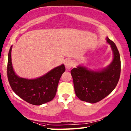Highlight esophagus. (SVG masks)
Instances as JSON below:
<instances>
[{"label": "esophagus", "mask_w": 131, "mask_h": 131, "mask_svg": "<svg viewBox=\"0 0 131 131\" xmlns=\"http://www.w3.org/2000/svg\"><path fill=\"white\" fill-rule=\"evenodd\" d=\"M64 65H65L67 70H69L73 67V65H74V62H73V60L68 59V60H67L64 61Z\"/></svg>", "instance_id": "obj_1"}]
</instances>
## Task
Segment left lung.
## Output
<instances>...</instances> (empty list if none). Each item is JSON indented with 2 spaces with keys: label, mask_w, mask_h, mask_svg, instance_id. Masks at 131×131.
<instances>
[{
  "label": "left lung",
  "mask_w": 131,
  "mask_h": 131,
  "mask_svg": "<svg viewBox=\"0 0 131 131\" xmlns=\"http://www.w3.org/2000/svg\"><path fill=\"white\" fill-rule=\"evenodd\" d=\"M113 53L112 62L101 70H92L78 65L71 71L76 95L80 100L90 103L100 101L110 94L117 85L121 73V59L115 43L106 38Z\"/></svg>",
  "instance_id": "1"
}]
</instances>
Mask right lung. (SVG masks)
<instances>
[{
  "label": "right lung",
  "instance_id": "add662e5",
  "mask_svg": "<svg viewBox=\"0 0 131 131\" xmlns=\"http://www.w3.org/2000/svg\"><path fill=\"white\" fill-rule=\"evenodd\" d=\"M11 46L8 54L7 77L14 93L27 103L41 105L54 98L60 79L65 71L63 64L56 67L41 77L27 79L18 77L13 68L11 58Z\"/></svg>",
  "mask_w": 131,
  "mask_h": 131
}]
</instances>
